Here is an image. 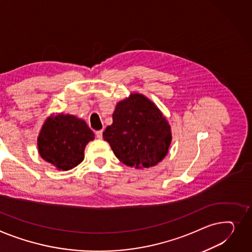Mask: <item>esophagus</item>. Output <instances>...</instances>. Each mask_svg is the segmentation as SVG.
<instances>
[{"instance_id":"1","label":"esophagus","mask_w":252,"mask_h":252,"mask_svg":"<svg viewBox=\"0 0 252 252\" xmlns=\"http://www.w3.org/2000/svg\"><path fill=\"white\" fill-rule=\"evenodd\" d=\"M102 132H103V130H102V129H100V130H96V131H95L96 138H97V139H101V138H102Z\"/></svg>"}]
</instances>
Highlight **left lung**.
<instances>
[{"mask_svg": "<svg viewBox=\"0 0 252 252\" xmlns=\"http://www.w3.org/2000/svg\"><path fill=\"white\" fill-rule=\"evenodd\" d=\"M112 125L103 132L116 158L136 168L155 166L168 153L171 130L161 111L141 94L116 104Z\"/></svg>", "mask_w": 252, "mask_h": 252, "instance_id": "8db88e82", "label": "left lung"}]
</instances>
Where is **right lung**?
<instances>
[{
  "mask_svg": "<svg viewBox=\"0 0 252 252\" xmlns=\"http://www.w3.org/2000/svg\"><path fill=\"white\" fill-rule=\"evenodd\" d=\"M94 133L87 124L70 114L47 119L38 137L40 156L58 169L70 170L84 159V150Z\"/></svg>",
  "mask_w": 252,
  "mask_h": 252,
  "instance_id": "1",
  "label": "right lung"
}]
</instances>
